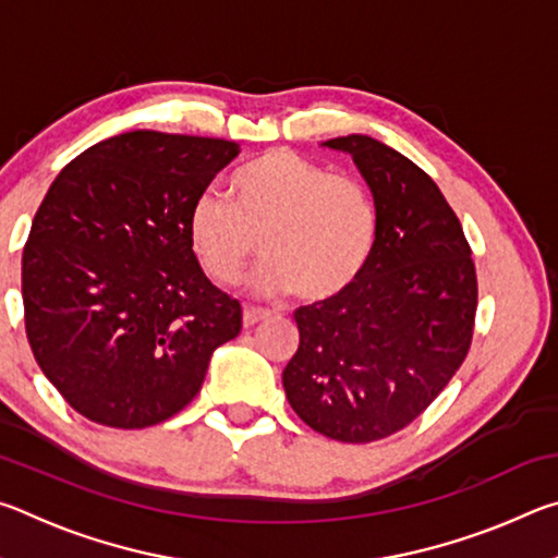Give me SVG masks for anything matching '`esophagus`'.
<instances>
[{
    "mask_svg": "<svg viewBox=\"0 0 558 558\" xmlns=\"http://www.w3.org/2000/svg\"><path fill=\"white\" fill-rule=\"evenodd\" d=\"M270 313L268 310H260V307H243V327H253L266 319Z\"/></svg>",
    "mask_w": 558,
    "mask_h": 558,
    "instance_id": "obj_1",
    "label": "esophagus"
}]
</instances>
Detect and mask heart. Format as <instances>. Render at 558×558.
<instances>
[{
    "mask_svg": "<svg viewBox=\"0 0 558 558\" xmlns=\"http://www.w3.org/2000/svg\"><path fill=\"white\" fill-rule=\"evenodd\" d=\"M229 204L202 194L186 235L202 270L219 286L239 282L260 253L256 288L292 290L319 302L339 295L369 263L379 214L369 189L349 174H329L290 149H270L229 182Z\"/></svg>",
    "mask_w": 558,
    "mask_h": 558,
    "instance_id": "b5f03b06",
    "label": "heart"
}]
</instances>
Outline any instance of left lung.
Masks as SVG:
<instances>
[{"label":"left lung","mask_w":558,"mask_h":558,"mask_svg":"<svg viewBox=\"0 0 558 558\" xmlns=\"http://www.w3.org/2000/svg\"><path fill=\"white\" fill-rule=\"evenodd\" d=\"M325 145L352 155L379 233L352 286L295 310L300 347L282 386L313 430L372 442L418 418L465 362L477 276L456 211L418 165L366 135Z\"/></svg>","instance_id":"1"}]
</instances>
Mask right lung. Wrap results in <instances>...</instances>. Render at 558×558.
I'll return each mask as SVG.
<instances>
[{
    "mask_svg": "<svg viewBox=\"0 0 558 558\" xmlns=\"http://www.w3.org/2000/svg\"><path fill=\"white\" fill-rule=\"evenodd\" d=\"M229 140L135 130L53 179L22 256L32 352L73 411L157 426L194 401L216 347L241 332L186 235L192 204L239 157Z\"/></svg>",
    "mask_w": 558,
    "mask_h": 558,
    "instance_id": "obj_1",
    "label": "right lung"
}]
</instances>
